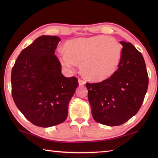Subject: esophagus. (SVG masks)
<instances>
[{
    "mask_svg": "<svg viewBox=\"0 0 158 158\" xmlns=\"http://www.w3.org/2000/svg\"><path fill=\"white\" fill-rule=\"evenodd\" d=\"M78 82H79V85H83L85 84V81H83V80L81 79H78Z\"/></svg>",
    "mask_w": 158,
    "mask_h": 158,
    "instance_id": "34e87169",
    "label": "esophagus"
}]
</instances>
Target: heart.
<instances>
[{"mask_svg": "<svg viewBox=\"0 0 158 158\" xmlns=\"http://www.w3.org/2000/svg\"><path fill=\"white\" fill-rule=\"evenodd\" d=\"M65 50L57 52L62 66L75 69L78 62L87 78L101 81L115 73L122 56V48L114 38L104 35L69 40Z\"/></svg>", "mask_w": 158, "mask_h": 158, "instance_id": "obj_1", "label": "heart"}]
</instances>
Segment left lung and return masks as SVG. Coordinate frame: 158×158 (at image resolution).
<instances>
[{"label":"left lung","instance_id":"8db88e82","mask_svg":"<svg viewBox=\"0 0 158 158\" xmlns=\"http://www.w3.org/2000/svg\"><path fill=\"white\" fill-rule=\"evenodd\" d=\"M120 43L123 48L118 69L101 82L86 83L94 119L109 126H119L135 115L148 88L143 55L130 43Z\"/></svg>","mask_w":158,"mask_h":158}]
</instances>
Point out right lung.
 <instances>
[{"instance_id":"right-lung-1","label":"right lung","mask_w":158,"mask_h":158,"mask_svg":"<svg viewBox=\"0 0 158 158\" xmlns=\"http://www.w3.org/2000/svg\"><path fill=\"white\" fill-rule=\"evenodd\" d=\"M60 39L43 35L23 49L11 71V93L18 109L35 126L48 127L64 122L78 87L75 77H65L55 50Z\"/></svg>"}]
</instances>
